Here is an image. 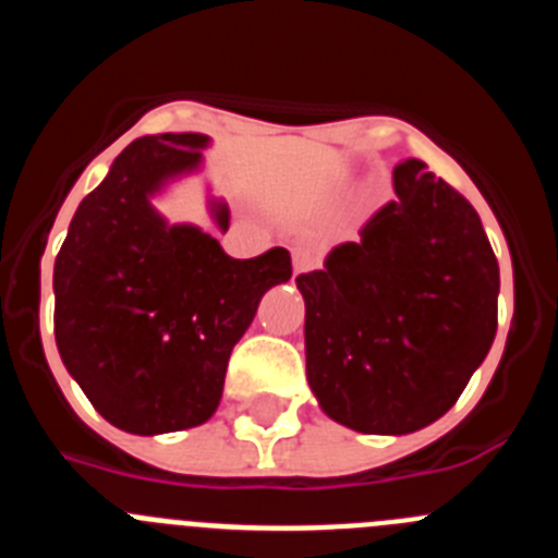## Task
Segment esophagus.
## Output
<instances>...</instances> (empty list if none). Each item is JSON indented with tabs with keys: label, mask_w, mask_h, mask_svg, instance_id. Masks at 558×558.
I'll list each match as a JSON object with an SVG mask.
<instances>
[{
	"label": "esophagus",
	"mask_w": 558,
	"mask_h": 558,
	"mask_svg": "<svg viewBox=\"0 0 558 558\" xmlns=\"http://www.w3.org/2000/svg\"><path fill=\"white\" fill-rule=\"evenodd\" d=\"M315 265H318V256H315L313 251H307V248L293 251V270H295V274H307V270H313Z\"/></svg>",
	"instance_id": "1"
}]
</instances>
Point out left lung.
<instances>
[{
	"label": "left lung",
	"instance_id": "obj_1",
	"mask_svg": "<svg viewBox=\"0 0 558 558\" xmlns=\"http://www.w3.org/2000/svg\"><path fill=\"white\" fill-rule=\"evenodd\" d=\"M393 190L357 243L295 284L322 411L357 433L405 436L445 416L489 354L500 268L470 201L425 161L397 165Z\"/></svg>",
	"mask_w": 558,
	"mask_h": 558
}]
</instances>
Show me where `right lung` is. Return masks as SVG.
Instances as JSON below:
<instances>
[{
  "instance_id": "right-lung-1",
  "label": "right lung",
  "mask_w": 558,
  "mask_h": 558,
  "mask_svg": "<svg viewBox=\"0 0 558 558\" xmlns=\"http://www.w3.org/2000/svg\"><path fill=\"white\" fill-rule=\"evenodd\" d=\"M201 133L131 142L88 192L56 256L63 366L113 427L136 436L204 425L259 299L293 276L288 248L234 259L195 226H167L150 195L201 165ZM229 229V206L215 204Z\"/></svg>"
}]
</instances>
